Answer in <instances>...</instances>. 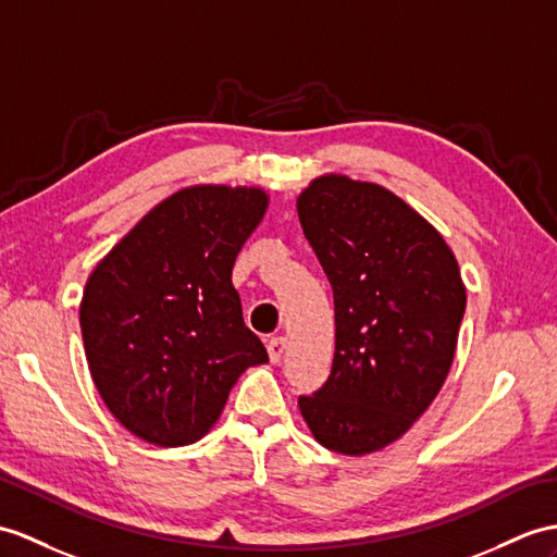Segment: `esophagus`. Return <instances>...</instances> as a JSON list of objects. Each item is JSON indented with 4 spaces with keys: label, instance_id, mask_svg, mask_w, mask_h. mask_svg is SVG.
Instances as JSON below:
<instances>
[{
    "label": "esophagus",
    "instance_id": "34e87169",
    "mask_svg": "<svg viewBox=\"0 0 557 557\" xmlns=\"http://www.w3.org/2000/svg\"><path fill=\"white\" fill-rule=\"evenodd\" d=\"M284 346H287V339L284 337H270L268 339V356L273 363H280V358L284 354Z\"/></svg>",
    "mask_w": 557,
    "mask_h": 557
}]
</instances>
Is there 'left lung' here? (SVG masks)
I'll list each match as a JSON object with an SVG mask.
<instances>
[{
	"label": "left lung",
	"mask_w": 557,
	"mask_h": 557,
	"mask_svg": "<svg viewBox=\"0 0 557 557\" xmlns=\"http://www.w3.org/2000/svg\"><path fill=\"white\" fill-rule=\"evenodd\" d=\"M296 211L334 294L330 377L299 408L322 446L366 456L404 436L442 389L465 313L458 261L380 185L322 175Z\"/></svg>",
	"instance_id": "left-lung-1"
}]
</instances>
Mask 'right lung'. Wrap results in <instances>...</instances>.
<instances>
[{"instance_id":"1","label":"right lung","mask_w":557,"mask_h":557,"mask_svg":"<svg viewBox=\"0 0 557 557\" xmlns=\"http://www.w3.org/2000/svg\"><path fill=\"white\" fill-rule=\"evenodd\" d=\"M265 209L256 187L180 189L89 275L87 366L127 432L165 448L199 442L239 374L268 360L232 287L235 258Z\"/></svg>"}]
</instances>
